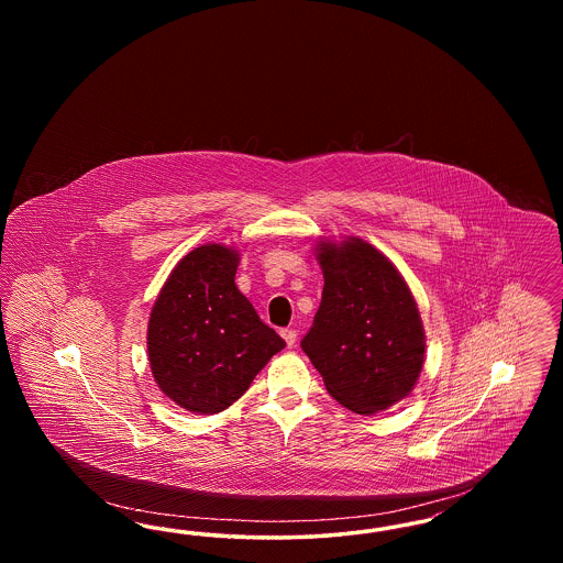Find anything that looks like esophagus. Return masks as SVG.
Here are the masks:
<instances>
[{"label":"esophagus","instance_id":"obj_1","mask_svg":"<svg viewBox=\"0 0 563 563\" xmlns=\"http://www.w3.org/2000/svg\"><path fill=\"white\" fill-rule=\"evenodd\" d=\"M280 335L285 338L287 346H289V349H294L295 342H297V331L291 329V327H287V329H280Z\"/></svg>","mask_w":563,"mask_h":563}]
</instances>
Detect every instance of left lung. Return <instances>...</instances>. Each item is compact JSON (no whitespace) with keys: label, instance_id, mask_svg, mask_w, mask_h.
Listing matches in <instances>:
<instances>
[{"label":"left lung","instance_id":"8db88e82","mask_svg":"<svg viewBox=\"0 0 563 563\" xmlns=\"http://www.w3.org/2000/svg\"><path fill=\"white\" fill-rule=\"evenodd\" d=\"M324 287L301 349L327 393L372 416L407 397L424 365V327L399 269L369 242L319 246Z\"/></svg>","mask_w":563,"mask_h":563}]
</instances>
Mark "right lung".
Here are the masks:
<instances>
[{
  "mask_svg": "<svg viewBox=\"0 0 563 563\" xmlns=\"http://www.w3.org/2000/svg\"><path fill=\"white\" fill-rule=\"evenodd\" d=\"M239 253L202 244L164 283L147 324L152 374L191 413L239 401L285 340L262 321L234 278Z\"/></svg>",
  "mask_w": 563,
  "mask_h": 563,
  "instance_id": "add662e5",
  "label": "right lung"
}]
</instances>
